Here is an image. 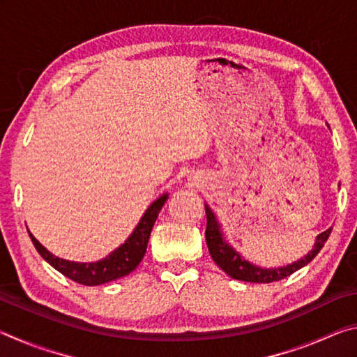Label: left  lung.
<instances>
[{"label":"left lung","instance_id":"left-lung-1","mask_svg":"<svg viewBox=\"0 0 357 357\" xmlns=\"http://www.w3.org/2000/svg\"><path fill=\"white\" fill-rule=\"evenodd\" d=\"M204 209H206V231H204V236H206V244L211 257L215 261V264L227 273L231 279L243 280V282H252V283H271L285 279V277L291 275L296 271L309 264L313 258L318 255V252L323 249L326 241H328L332 228H328L326 231L319 233L315 244H313V249L307 253V255L302 257L298 261L291 264L280 266V268H261V266H257L250 263L249 259H245L241 253L234 249V247L228 243L223 236L222 225L217 220L215 214L213 213L208 204H204Z\"/></svg>","mask_w":357,"mask_h":357}]
</instances>
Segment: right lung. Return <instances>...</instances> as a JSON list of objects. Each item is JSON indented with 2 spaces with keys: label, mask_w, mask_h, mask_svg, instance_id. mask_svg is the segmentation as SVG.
Listing matches in <instances>:
<instances>
[{
  "label": "right lung",
  "mask_w": 357,
  "mask_h": 357,
  "mask_svg": "<svg viewBox=\"0 0 357 357\" xmlns=\"http://www.w3.org/2000/svg\"><path fill=\"white\" fill-rule=\"evenodd\" d=\"M167 198L168 193H162L159 198H155V200L149 204L148 209L144 211L140 222L137 223V227L134 228V231L129 234V238L119 247H116L113 252L108 253L107 257L98 259V261L80 263L55 257L33 236L29 229L28 234L33 241L36 250L39 252V255L44 258L48 264H52L58 273L69 277L70 280H74L77 283H82V285H102V283H108L130 274L132 271L140 264L144 257V252H146L151 229H153L154 222L157 219V215H159L162 206L165 204Z\"/></svg>",
  "instance_id": "1"
}]
</instances>
